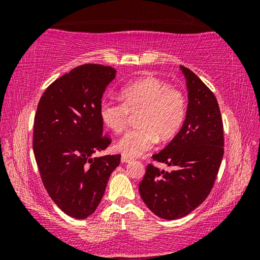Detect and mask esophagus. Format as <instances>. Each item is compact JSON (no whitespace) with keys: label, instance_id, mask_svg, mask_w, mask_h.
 I'll list each match as a JSON object with an SVG mask.
<instances>
[{"label":"esophagus","instance_id":"obj_1","mask_svg":"<svg viewBox=\"0 0 260 260\" xmlns=\"http://www.w3.org/2000/svg\"><path fill=\"white\" fill-rule=\"evenodd\" d=\"M133 161V158L131 157H127V156H122V163H129V162H131Z\"/></svg>","mask_w":260,"mask_h":260}]
</instances>
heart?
<instances>
[{
  "instance_id": "heart-1",
  "label": "heart",
  "mask_w": 260,
  "mask_h": 260,
  "mask_svg": "<svg viewBox=\"0 0 260 260\" xmlns=\"http://www.w3.org/2000/svg\"><path fill=\"white\" fill-rule=\"evenodd\" d=\"M123 103L103 101L99 115L113 133H122L136 115L138 126L127 131L116 148L127 157H137L155 144L157 136L168 140L179 130L184 118L183 94L155 77H144L126 84L120 90Z\"/></svg>"
}]
</instances>
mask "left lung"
<instances>
[{
	"label": "left lung",
	"instance_id": "left-lung-1",
	"mask_svg": "<svg viewBox=\"0 0 260 260\" xmlns=\"http://www.w3.org/2000/svg\"><path fill=\"white\" fill-rule=\"evenodd\" d=\"M180 69L188 90L186 119L170 143L152 155L174 170L149 165L138 186L148 208L167 220L186 216L206 200L223 156L222 119L215 95L189 69Z\"/></svg>",
	"mask_w": 260,
	"mask_h": 260
}]
</instances>
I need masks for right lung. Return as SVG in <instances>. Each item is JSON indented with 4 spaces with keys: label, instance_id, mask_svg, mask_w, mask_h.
Masks as SVG:
<instances>
[{
    "label": "right lung",
    "instance_id": "right-lung-1",
    "mask_svg": "<svg viewBox=\"0 0 260 260\" xmlns=\"http://www.w3.org/2000/svg\"><path fill=\"white\" fill-rule=\"evenodd\" d=\"M116 73L110 66H78L49 85L38 104L35 161L48 195L72 218L86 219L97 209L120 163V155L93 157L111 143L103 136L99 108Z\"/></svg>",
    "mask_w": 260,
    "mask_h": 260
}]
</instances>
